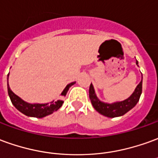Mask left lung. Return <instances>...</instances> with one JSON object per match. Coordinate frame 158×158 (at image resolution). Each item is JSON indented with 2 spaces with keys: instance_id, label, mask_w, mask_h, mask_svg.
<instances>
[{
  "instance_id": "1",
  "label": "left lung",
  "mask_w": 158,
  "mask_h": 158,
  "mask_svg": "<svg viewBox=\"0 0 158 158\" xmlns=\"http://www.w3.org/2000/svg\"><path fill=\"white\" fill-rule=\"evenodd\" d=\"M136 64L138 65V61L136 60ZM142 93V79L139 84L137 85L136 89L133 91L132 96L126 99L122 102H114V103H104L101 102L95 94L93 85L90 84V89H89V98H90L91 104L94 107V109L98 113L102 115H105L107 117L114 118L117 116H121L125 114L129 110H132L134 106L136 105L137 102H139L140 95Z\"/></svg>"
}]
</instances>
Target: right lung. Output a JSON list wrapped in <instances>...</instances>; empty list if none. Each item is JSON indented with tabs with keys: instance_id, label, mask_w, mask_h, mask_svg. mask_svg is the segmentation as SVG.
Segmentation results:
<instances>
[{
	"instance_id": "right-lung-1",
	"label": "right lung",
	"mask_w": 158,
	"mask_h": 158,
	"mask_svg": "<svg viewBox=\"0 0 158 158\" xmlns=\"http://www.w3.org/2000/svg\"><path fill=\"white\" fill-rule=\"evenodd\" d=\"M8 75H9V73L7 74V77H8ZM7 80H8V78H7ZM74 84H75V82H73L68 85L67 87L62 91L61 95L66 96L69 87L72 86ZM7 91H8V95H9L10 99H11V102L14 104V107L24 114L27 115V116H31V117H44L46 115L52 114L55 111H57L62 106V103L64 102L62 100H58L56 102H52L50 103H44V104L35 103V104H31V103H28V102L23 101L21 98H19L17 95L14 94L10 89L8 84H7Z\"/></svg>"
}]
</instances>
